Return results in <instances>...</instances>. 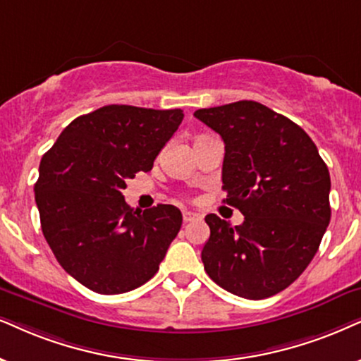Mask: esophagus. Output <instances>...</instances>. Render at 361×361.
I'll list each match as a JSON object with an SVG mask.
<instances>
[{
    "mask_svg": "<svg viewBox=\"0 0 361 361\" xmlns=\"http://www.w3.org/2000/svg\"><path fill=\"white\" fill-rule=\"evenodd\" d=\"M195 220H198V214L191 213V212H183V221L185 223H190V221H195Z\"/></svg>",
    "mask_w": 361,
    "mask_h": 361,
    "instance_id": "obj_1",
    "label": "esophagus"
}]
</instances>
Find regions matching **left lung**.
Returning <instances> with one entry per match:
<instances>
[{"label":"left lung","instance_id":"1","mask_svg":"<svg viewBox=\"0 0 361 361\" xmlns=\"http://www.w3.org/2000/svg\"><path fill=\"white\" fill-rule=\"evenodd\" d=\"M225 141V202L238 226L207 214L208 276L230 293L263 300L290 286L312 262L330 223V173L296 123L257 102L196 109Z\"/></svg>","mask_w":361,"mask_h":361}]
</instances>
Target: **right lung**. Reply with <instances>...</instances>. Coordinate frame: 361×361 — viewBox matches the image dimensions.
<instances>
[{"label": "right lung", "instance_id": "obj_1", "mask_svg": "<svg viewBox=\"0 0 361 361\" xmlns=\"http://www.w3.org/2000/svg\"><path fill=\"white\" fill-rule=\"evenodd\" d=\"M181 120V109L108 104L73 120L41 158V230L63 270L86 288L126 293L158 271L181 212L173 204L138 212L121 191L152 170Z\"/></svg>", "mask_w": 361, "mask_h": 361}]
</instances>
